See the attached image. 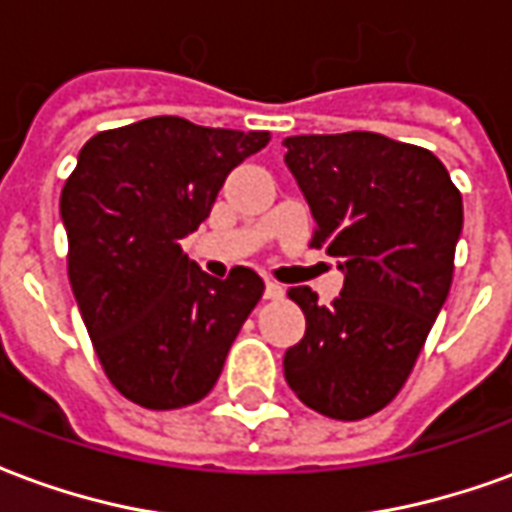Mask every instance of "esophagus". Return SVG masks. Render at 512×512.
Returning <instances> with one entry per match:
<instances>
[{
    "label": "esophagus",
    "mask_w": 512,
    "mask_h": 512,
    "mask_svg": "<svg viewBox=\"0 0 512 512\" xmlns=\"http://www.w3.org/2000/svg\"><path fill=\"white\" fill-rule=\"evenodd\" d=\"M282 296H285L282 285H277V282H266V299L268 301H279Z\"/></svg>",
    "instance_id": "34e87169"
}]
</instances>
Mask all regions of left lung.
<instances>
[{"label":"left lung","instance_id":"obj_1","mask_svg":"<svg viewBox=\"0 0 512 512\" xmlns=\"http://www.w3.org/2000/svg\"><path fill=\"white\" fill-rule=\"evenodd\" d=\"M285 161L315 216V249L340 260V296H288L307 332L285 354V381L323 417L365 419L389 406L417 356L455 268L461 191L430 150L373 131L285 139Z\"/></svg>","mask_w":512,"mask_h":512}]
</instances>
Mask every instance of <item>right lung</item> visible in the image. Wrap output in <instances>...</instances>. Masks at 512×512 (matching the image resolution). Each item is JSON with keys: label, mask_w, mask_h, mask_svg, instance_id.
Instances as JSON below:
<instances>
[{"label": "right lung", "mask_w": 512, "mask_h": 512, "mask_svg": "<svg viewBox=\"0 0 512 512\" xmlns=\"http://www.w3.org/2000/svg\"><path fill=\"white\" fill-rule=\"evenodd\" d=\"M268 139L164 115L101 131L79 150L60 197L68 277L106 378L136 406L172 411L208 395L266 290L252 268L202 274L180 238Z\"/></svg>", "instance_id": "1"}]
</instances>
